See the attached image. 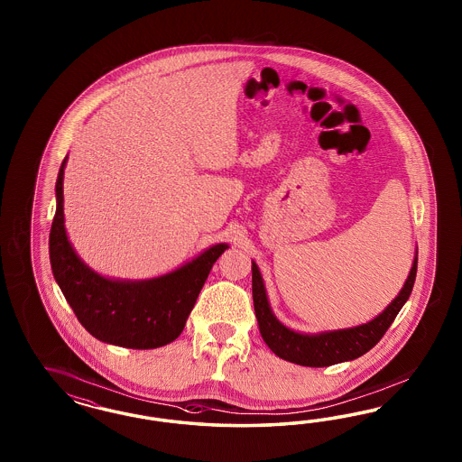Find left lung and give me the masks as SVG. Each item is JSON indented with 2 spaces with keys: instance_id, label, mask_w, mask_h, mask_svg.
<instances>
[{
  "instance_id": "1",
  "label": "left lung",
  "mask_w": 462,
  "mask_h": 462,
  "mask_svg": "<svg viewBox=\"0 0 462 462\" xmlns=\"http://www.w3.org/2000/svg\"><path fill=\"white\" fill-rule=\"evenodd\" d=\"M417 263L419 257H415L413 261V267L410 271L403 290L393 300L392 305L374 320L354 328L325 332L319 336L296 334L276 320L267 303L266 290L263 284L261 273L255 263H252V298L261 336L264 338L267 347L278 357L300 365L327 367L332 364L357 359L378 344L390 328L393 320L396 319V315L400 313L402 307L405 305L406 300L410 298L417 276Z\"/></svg>"
}]
</instances>
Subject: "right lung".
<instances>
[{
    "instance_id": "right-lung-1",
    "label": "right lung",
    "mask_w": 462,
    "mask_h": 462,
    "mask_svg": "<svg viewBox=\"0 0 462 462\" xmlns=\"http://www.w3.org/2000/svg\"><path fill=\"white\" fill-rule=\"evenodd\" d=\"M56 182L57 207L49 236L51 266L60 291L84 328L101 342L126 349H155L178 338L215 261L228 249L213 245L181 269L155 280L112 281L81 263L64 228L62 180Z\"/></svg>"
}]
</instances>
